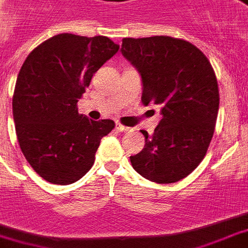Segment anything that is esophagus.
Wrapping results in <instances>:
<instances>
[{"mask_svg": "<svg viewBox=\"0 0 248 248\" xmlns=\"http://www.w3.org/2000/svg\"><path fill=\"white\" fill-rule=\"evenodd\" d=\"M116 128H117V131H120V132H124V131L130 130V128L126 127V126H122V124H116Z\"/></svg>", "mask_w": 248, "mask_h": 248, "instance_id": "esophagus-1", "label": "esophagus"}]
</instances>
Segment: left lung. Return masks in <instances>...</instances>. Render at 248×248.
<instances>
[{
  "label": "left lung",
  "mask_w": 248,
  "mask_h": 248,
  "mask_svg": "<svg viewBox=\"0 0 248 248\" xmlns=\"http://www.w3.org/2000/svg\"><path fill=\"white\" fill-rule=\"evenodd\" d=\"M121 53L140 73L145 106L161 107L163 118L145 136L142 151L130 156L147 180L170 184L188 176L204 159L219 107L216 74L193 44L170 36L122 40Z\"/></svg>",
  "instance_id": "obj_1"
}]
</instances>
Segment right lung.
Here are the masks:
<instances>
[{"label":"right lung","instance_id":"1","mask_svg":"<svg viewBox=\"0 0 248 248\" xmlns=\"http://www.w3.org/2000/svg\"><path fill=\"white\" fill-rule=\"evenodd\" d=\"M120 46L106 36L59 34L35 47L18 73L12 112L24 156L46 182L68 185L94 163L112 120L93 121L77 103Z\"/></svg>","mask_w":248,"mask_h":248}]
</instances>
